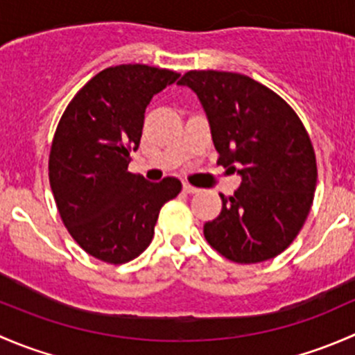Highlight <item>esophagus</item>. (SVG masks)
Segmentation results:
<instances>
[{
  "label": "esophagus",
  "instance_id": "obj_1",
  "mask_svg": "<svg viewBox=\"0 0 355 355\" xmlns=\"http://www.w3.org/2000/svg\"><path fill=\"white\" fill-rule=\"evenodd\" d=\"M184 191L187 192V194H198L200 189L194 187V185H191V184H184Z\"/></svg>",
  "mask_w": 355,
  "mask_h": 355
}]
</instances>
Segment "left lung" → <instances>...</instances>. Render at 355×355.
I'll use <instances>...</instances> for the list:
<instances>
[{"mask_svg": "<svg viewBox=\"0 0 355 355\" xmlns=\"http://www.w3.org/2000/svg\"><path fill=\"white\" fill-rule=\"evenodd\" d=\"M178 84L206 111L218 164L242 177L234 196L220 194V216L204 225L207 244L241 264L278 256L306 223L316 191V155L302 121L247 75L191 70Z\"/></svg>", "mask_w": 355, "mask_h": 355, "instance_id": "obj_1", "label": "left lung"}]
</instances>
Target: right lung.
<instances>
[{"mask_svg":"<svg viewBox=\"0 0 355 355\" xmlns=\"http://www.w3.org/2000/svg\"><path fill=\"white\" fill-rule=\"evenodd\" d=\"M180 73L149 65L105 68L62 114L49 185L68 234L96 259L123 264L151 244L157 214L182 191L178 178L157 184L128 171L153 96Z\"/></svg>","mask_w":355,"mask_h":355,"instance_id":"obj_1","label":"right lung"}]
</instances>
